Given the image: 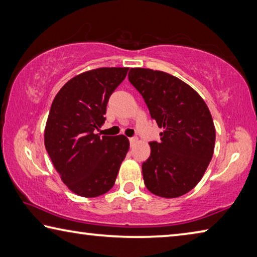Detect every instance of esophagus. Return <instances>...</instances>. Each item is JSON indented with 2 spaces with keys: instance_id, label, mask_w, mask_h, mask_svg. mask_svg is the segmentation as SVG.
<instances>
[{
  "instance_id": "esophagus-1",
  "label": "esophagus",
  "mask_w": 257,
  "mask_h": 257,
  "mask_svg": "<svg viewBox=\"0 0 257 257\" xmlns=\"http://www.w3.org/2000/svg\"><path fill=\"white\" fill-rule=\"evenodd\" d=\"M138 142V138H130V143H131V147H133Z\"/></svg>"
}]
</instances>
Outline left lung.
<instances>
[{"instance_id":"obj_1","label":"left lung","mask_w":257,"mask_h":257,"mask_svg":"<svg viewBox=\"0 0 257 257\" xmlns=\"http://www.w3.org/2000/svg\"><path fill=\"white\" fill-rule=\"evenodd\" d=\"M128 80L164 130L160 142L149 143L150 157L142 164L147 188L166 199L186 194L213 156L215 127L208 106L192 87L163 71L133 67Z\"/></svg>"}]
</instances>
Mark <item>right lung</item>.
<instances>
[{
    "label": "right lung",
    "mask_w": 257,
    "mask_h": 257,
    "mask_svg": "<svg viewBox=\"0 0 257 257\" xmlns=\"http://www.w3.org/2000/svg\"><path fill=\"white\" fill-rule=\"evenodd\" d=\"M128 67H99L75 75L54 98L44 132L45 148L62 182L74 194L96 197L114 186L130 141L100 137L110 94Z\"/></svg>",
    "instance_id": "1"
}]
</instances>
